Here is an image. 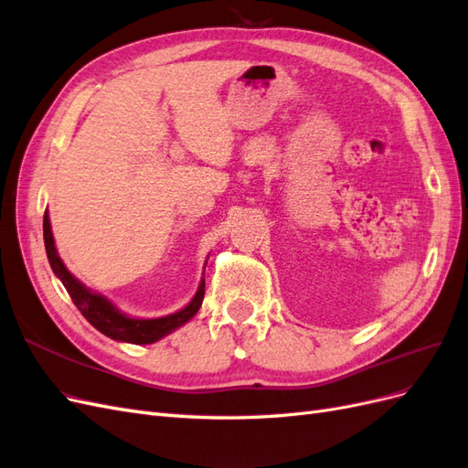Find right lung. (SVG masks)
Instances as JSON below:
<instances>
[{
	"instance_id": "obj_1",
	"label": "right lung",
	"mask_w": 468,
	"mask_h": 468,
	"mask_svg": "<svg viewBox=\"0 0 468 468\" xmlns=\"http://www.w3.org/2000/svg\"><path fill=\"white\" fill-rule=\"evenodd\" d=\"M42 234H45V248H47L48 263L52 267L54 275L62 281V285L66 287L68 294L72 296V301L78 306L80 313L86 316V320L93 325V328H97L107 337L117 339V342L136 344V346L154 344L164 335L176 332L179 325L189 322L197 313H199V308L203 304V296H205V279H201L199 289H197L191 303L174 314H167L162 318L126 316L109 299H105L103 294L90 291L86 285H81V282L68 271L54 246L48 212H45V220H42Z\"/></svg>"
}]
</instances>
